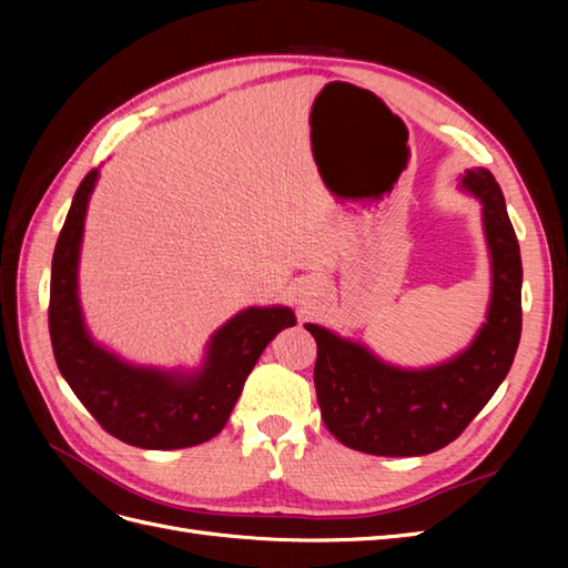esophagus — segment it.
Segmentation results:
<instances>
[{"label": "esophagus", "instance_id": "34e87169", "mask_svg": "<svg viewBox=\"0 0 568 568\" xmlns=\"http://www.w3.org/2000/svg\"><path fill=\"white\" fill-rule=\"evenodd\" d=\"M326 296V286L315 280V277H305L294 286V301L298 307H315L322 303Z\"/></svg>", "mask_w": 568, "mask_h": 568}]
</instances>
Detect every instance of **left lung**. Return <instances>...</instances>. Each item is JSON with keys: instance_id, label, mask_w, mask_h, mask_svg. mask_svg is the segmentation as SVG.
Masks as SVG:
<instances>
[{"instance_id": "obj_1", "label": "left lung", "mask_w": 568, "mask_h": 568, "mask_svg": "<svg viewBox=\"0 0 568 568\" xmlns=\"http://www.w3.org/2000/svg\"><path fill=\"white\" fill-rule=\"evenodd\" d=\"M459 186L480 201L490 303L474 341L434 367L384 363L365 343L305 324L317 341L315 388L324 426L353 450L417 457L453 443L505 382L521 338V253L500 184L471 168Z\"/></svg>"}]
</instances>
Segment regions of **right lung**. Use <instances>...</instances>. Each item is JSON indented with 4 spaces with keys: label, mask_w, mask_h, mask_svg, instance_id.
<instances>
[{
    "label": "right lung",
    "mask_w": 568,
    "mask_h": 568,
    "mask_svg": "<svg viewBox=\"0 0 568 568\" xmlns=\"http://www.w3.org/2000/svg\"><path fill=\"white\" fill-rule=\"evenodd\" d=\"M97 180L99 170H90L80 182L51 261L49 336L59 372L118 440L144 450L192 448L225 428L257 357L296 315L286 305L246 307L211 336L194 372L125 363L90 336L78 296L84 215Z\"/></svg>",
    "instance_id": "add662e5"
}]
</instances>
